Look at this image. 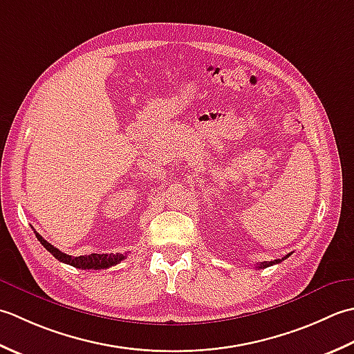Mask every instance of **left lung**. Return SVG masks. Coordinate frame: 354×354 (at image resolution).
<instances>
[{"label": "left lung", "instance_id": "1", "mask_svg": "<svg viewBox=\"0 0 354 354\" xmlns=\"http://www.w3.org/2000/svg\"><path fill=\"white\" fill-rule=\"evenodd\" d=\"M288 255H290V254H288ZM288 255H286L284 258H279V259H273V261H264V263H261V264H258L257 268H258V269H266V268H269V266L278 264V263H281V261H284V259H286Z\"/></svg>", "mask_w": 354, "mask_h": 354}]
</instances>
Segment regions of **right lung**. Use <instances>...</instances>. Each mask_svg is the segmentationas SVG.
Here are the masks:
<instances>
[{"mask_svg":"<svg viewBox=\"0 0 354 354\" xmlns=\"http://www.w3.org/2000/svg\"><path fill=\"white\" fill-rule=\"evenodd\" d=\"M36 238H38V241L44 246L50 254H52L56 259H59V261L66 263V264H70L73 266V268H77V269H95V270H99V269H108L111 268V266H116L118 263H120L122 259H125V255H99V254H91V255H82V257H71V255H67L64 254V252H61L59 249H56L55 246H52L48 241H46L44 238H42L36 230H33Z\"/></svg>","mask_w":354,"mask_h":354,"instance_id":"right-lung-1","label":"right lung"}]
</instances>
